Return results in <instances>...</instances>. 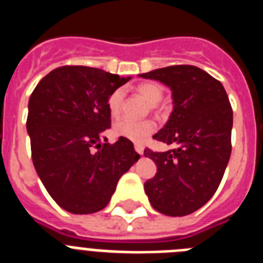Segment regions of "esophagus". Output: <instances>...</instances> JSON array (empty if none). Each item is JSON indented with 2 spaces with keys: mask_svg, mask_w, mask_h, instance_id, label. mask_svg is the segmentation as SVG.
I'll use <instances>...</instances> for the list:
<instances>
[{
  "mask_svg": "<svg viewBox=\"0 0 263 263\" xmlns=\"http://www.w3.org/2000/svg\"><path fill=\"white\" fill-rule=\"evenodd\" d=\"M134 148H136V152L141 155L143 154V150H145L143 145H141V143H136V145H134Z\"/></svg>",
  "mask_w": 263,
  "mask_h": 263,
  "instance_id": "obj_1",
  "label": "esophagus"
}]
</instances>
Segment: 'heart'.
<instances>
[{"label": "heart", "instance_id": "b5f03b06", "mask_svg": "<svg viewBox=\"0 0 263 263\" xmlns=\"http://www.w3.org/2000/svg\"><path fill=\"white\" fill-rule=\"evenodd\" d=\"M137 92L142 97H145L148 103L152 104L153 109L159 108V101L163 97L164 90L158 83L146 81L137 85ZM124 105V90L116 89L110 93L108 99V109L111 116H118L122 110ZM116 136L127 138L134 142H143L147 137L152 136L157 129V125L153 120L136 121L132 118H121L115 124Z\"/></svg>", "mask_w": 263, "mask_h": 263}]
</instances>
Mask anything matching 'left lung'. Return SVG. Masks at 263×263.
<instances>
[{
  "label": "left lung",
  "instance_id": "8db88e82",
  "mask_svg": "<svg viewBox=\"0 0 263 263\" xmlns=\"http://www.w3.org/2000/svg\"><path fill=\"white\" fill-rule=\"evenodd\" d=\"M173 90L174 110L153 138L176 147L145 148L157 174L145 183L153 208L185 216L210 200L218 188L232 153L233 110L224 87L199 67L179 64L142 73Z\"/></svg>",
  "mask_w": 263,
  "mask_h": 263
}]
</instances>
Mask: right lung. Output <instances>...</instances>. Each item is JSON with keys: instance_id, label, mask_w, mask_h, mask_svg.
Wrapping results in <instances>:
<instances>
[{"instance_id": "1", "label": "right lung", "mask_w": 263, "mask_h": 263, "mask_svg": "<svg viewBox=\"0 0 263 263\" xmlns=\"http://www.w3.org/2000/svg\"><path fill=\"white\" fill-rule=\"evenodd\" d=\"M129 78L99 68L63 66L42 79L29 100L31 158L63 210L88 215L105 208L120 178L139 159L132 141L110 145L108 99Z\"/></svg>"}]
</instances>
